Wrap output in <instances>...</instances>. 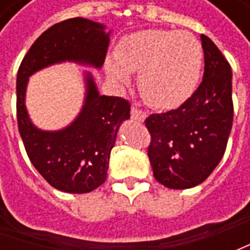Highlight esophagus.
Segmentation results:
<instances>
[{
    "mask_svg": "<svg viewBox=\"0 0 250 250\" xmlns=\"http://www.w3.org/2000/svg\"><path fill=\"white\" fill-rule=\"evenodd\" d=\"M146 112H143V111H141V109L138 108H131V119L136 120V122H145V119H146Z\"/></svg>",
    "mask_w": 250,
    "mask_h": 250,
    "instance_id": "34e87169",
    "label": "esophagus"
}]
</instances>
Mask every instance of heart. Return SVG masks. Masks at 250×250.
Wrapping results in <instances>:
<instances>
[{
  "instance_id": "b5f03b06",
  "label": "heart",
  "mask_w": 250,
  "mask_h": 250,
  "mask_svg": "<svg viewBox=\"0 0 250 250\" xmlns=\"http://www.w3.org/2000/svg\"><path fill=\"white\" fill-rule=\"evenodd\" d=\"M202 64V46L191 33L143 29L119 41L115 57L104 60V72L120 88L130 85L131 73H139L143 98L157 108L171 109L195 92Z\"/></svg>"
}]
</instances>
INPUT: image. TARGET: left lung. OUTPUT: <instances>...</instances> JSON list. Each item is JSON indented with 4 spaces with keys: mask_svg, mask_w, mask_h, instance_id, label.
<instances>
[{
    "mask_svg": "<svg viewBox=\"0 0 250 250\" xmlns=\"http://www.w3.org/2000/svg\"><path fill=\"white\" fill-rule=\"evenodd\" d=\"M204 79L181 107L150 115L148 159L154 177L168 188L202 184L224 157L233 125L231 69L208 36L201 35Z\"/></svg>",
    "mask_w": 250,
    "mask_h": 250,
    "instance_id": "left-lung-1",
    "label": "left lung"
}]
</instances>
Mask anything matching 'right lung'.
<instances>
[{
	"label": "right lung",
	"mask_w": 250,
	"mask_h": 250,
	"mask_svg": "<svg viewBox=\"0 0 250 250\" xmlns=\"http://www.w3.org/2000/svg\"><path fill=\"white\" fill-rule=\"evenodd\" d=\"M109 35L105 25L92 20H65L33 42L17 73V120L26 154L46 182L64 193H89L105 181L119 127L130 119V104L100 95L92 73L83 71L85 92L76 118L60 130H41L25 103L29 77L62 62L100 69Z\"/></svg>",
	"instance_id": "obj_1"
}]
</instances>
